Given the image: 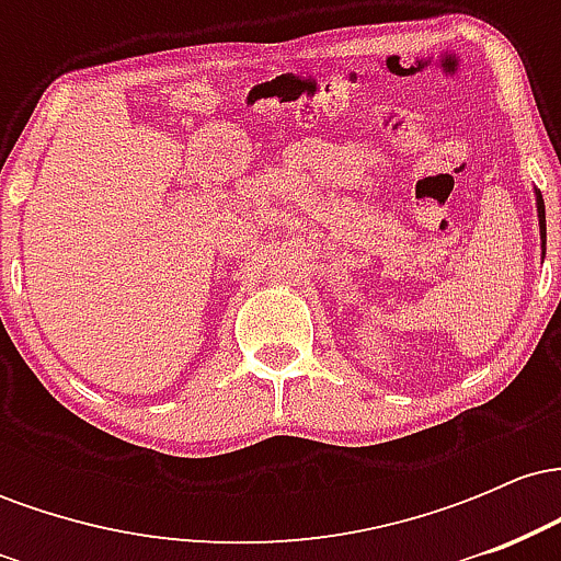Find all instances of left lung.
Listing matches in <instances>:
<instances>
[{
    "label": "left lung",
    "mask_w": 561,
    "mask_h": 561,
    "mask_svg": "<svg viewBox=\"0 0 561 561\" xmlns=\"http://www.w3.org/2000/svg\"><path fill=\"white\" fill-rule=\"evenodd\" d=\"M536 205H538V224H540V240H543V248H546V208H543V197H540V192H536Z\"/></svg>",
    "instance_id": "left-lung-1"
}]
</instances>
